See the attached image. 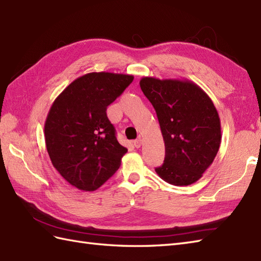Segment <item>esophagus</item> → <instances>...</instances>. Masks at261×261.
<instances>
[{
	"label": "esophagus",
	"mask_w": 261,
	"mask_h": 261,
	"mask_svg": "<svg viewBox=\"0 0 261 261\" xmlns=\"http://www.w3.org/2000/svg\"><path fill=\"white\" fill-rule=\"evenodd\" d=\"M142 144H143V139H142V137H138L136 141H134V146L136 148H139L142 146Z\"/></svg>",
	"instance_id": "34e87169"
}]
</instances>
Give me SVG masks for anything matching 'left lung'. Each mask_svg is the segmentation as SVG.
Instances as JSON below:
<instances>
[{
	"label": "left lung",
	"mask_w": 261,
	"mask_h": 261,
	"mask_svg": "<svg viewBox=\"0 0 261 261\" xmlns=\"http://www.w3.org/2000/svg\"><path fill=\"white\" fill-rule=\"evenodd\" d=\"M139 85L156 111L165 143V161L156 173L170 185H192L213 164L221 142L213 100L188 80L143 77Z\"/></svg>",
	"instance_id": "1"
}]
</instances>
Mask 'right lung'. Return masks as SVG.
I'll list each match as a JSON object with an SVG mask.
<instances>
[{"mask_svg": "<svg viewBox=\"0 0 261 261\" xmlns=\"http://www.w3.org/2000/svg\"><path fill=\"white\" fill-rule=\"evenodd\" d=\"M133 75L93 72L69 84L54 100L44 125L48 156L67 182L94 192L119 168L127 148L107 118L112 104Z\"/></svg>", "mask_w": 261, "mask_h": 261, "instance_id": "1", "label": "right lung"}]
</instances>
